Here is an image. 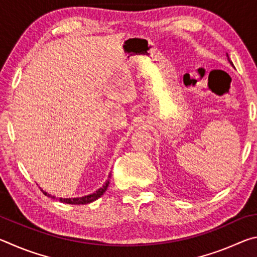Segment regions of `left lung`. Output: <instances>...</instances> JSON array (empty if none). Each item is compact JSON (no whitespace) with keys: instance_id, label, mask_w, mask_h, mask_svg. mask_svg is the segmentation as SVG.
<instances>
[{"instance_id":"obj_1","label":"left lung","mask_w":257,"mask_h":257,"mask_svg":"<svg viewBox=\"0 0 257 257\" xmlns=\"http://www.w3.org/2000/svg\"><path fill=\"white\" fill-rule=\"evenodd\" d=\"M228 59H229V56H228ZM229 61H230V60H229ZM230 63H231V64H232V62H231V61H230Z\"/></svg>"}]
</instances>
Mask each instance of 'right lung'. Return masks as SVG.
<instances>
[{
  "label": "right lung",
  "mask_w": 257,
  "mask_h": 257,
  "mask_svg": "<svg viewBox=\"0 0 257 257\" xmlns=\"http://www.w3.org/2000/svg\"><path fill=\"white\" fill-rule=\"evenodd\" d=\"M107 186H108V181L106 182L105 185H104L102 188H99L98 190H96L95 191V193H93V194H90V195H87V196H84V197H76V198H59V201L60 202H62V203H67V204H73V205H79V204H82V205H84V204H88V203H92V202H94V201H96V199L98 198V197H101L102 195L105 193V190H106V188H107ZM42 190V189H41ZM43 191V194L44 195H47V193H45L44 190H42ZM50 196V195H49ZM52 197V196H51ZM53 198H54V196H53Z\"/></svg>",
  "instance_id": "add662e5"
}]
</instances>
